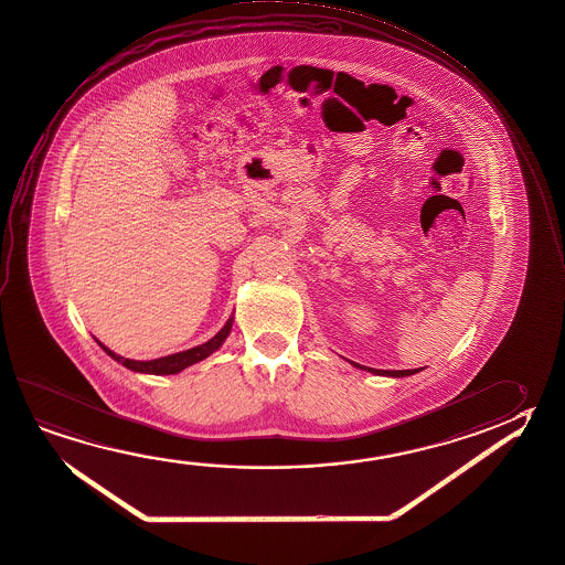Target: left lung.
I'll use <instances>...</instances> for the list:
<instances>
[{
    "mask_svg": "<svg viewBox=\"0 0 565 565\" xmlns=\"http://www.w3.org/2000/svg\"><path fill=\"white\" fill-rule=\"evenodd\" d=\"M353 365L359 366V369H365L363 365ZM366 371H371V373H375V375H385V376H408L415 375L418 373V369H405V371H383V369H371V366H366Z\"/></svg>",
    "mask_w": 565,
    "mask_h": 565,
    "instance_id": "1",
    "label": "left lung"
}]
</instances>
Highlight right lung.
Returning a JSON list of instances; mask_svg holds the SVG:
<instances>
[{"instance_id":"obj_1","label":"right lung","mask_w":565,"mask_h":565,"mask_svg":"<svg viewBox=\"0 0 565 565\" xmlns=\"http://www.w3.org/2000/svg\"><path fill=\"white\" fill-rule=\"evenodd\" d=\"M232 321H234V319L230 317L228 321H226V326L222 327L218 333L212 337L210 341H206V343H202V345L199 347H192L189 351H180V353H174V355L152 359V361H132V359H125V356L113 353L109 347L103 345L100 341H97V343L103 347V351H105L107 355L113 356L115 361H119L120 365L127 366V369L135 371V373H149V375H177V373H180L182 369L194 365V363H199L202 359H206V356L212 355L214 351H218L220 345H222V343L226 341V337L230 335Z\"/></svg>"}]
</instances>
